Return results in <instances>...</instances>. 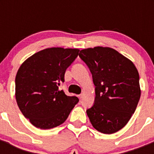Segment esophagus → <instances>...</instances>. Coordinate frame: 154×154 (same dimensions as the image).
Segmentation results:
<instances>
[{"label": "esophagus", "mask_w": 154, "mask_h": 154, "mask_svg": "<svg viewBox=\"0 0 154 154\" xmlns=\"http://www.w3.org/2000/svg\"><path fill=\"white\" fill-rule=\"evenodd\" d=\"M82 97H83V95H82V94H80V95H79V98L80 99H82Z\"/></svg>", "instance_id": "34e87169"}]
</instances>
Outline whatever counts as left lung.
<instances>
[{
	"label": "left lung",
	"mask_w": 154,
	"mask_h": 154,
	"mask_svg": "<svg viewBox=\"0 0 154 154\" xmlns=\"http://www.w3.org/2000/svg\"><path fill=\"white\" fill-rule=\"evenodd\" d=\"M79 55L89 67L96 85L94 105L86 110L92 126L105 134L119 131L129 122L140 98L137 68L111 48H89Z\"/></svg>",
	"instance_id": "left-lung-1"
}]
</instances>
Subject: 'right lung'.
Listing matches in <instances>:
<instances>
[{"label": "right lung", "mask_w": 154, "mask_h": 154, "mask_svg": "<svg viewBox=\"0 0 154 154\" xmlns=\"http://www.w3.org/2000/svg\"><path fill=\"white\" fill-rule=\"evenodd\" d=\"M77 48H49L35 53L20 66L15 78V97L24 117L37 128L48 130L66 120L79 102L58 86L79 55Z\"/></svg>", "instance_id": "right-lung-1"}]
</instances>
